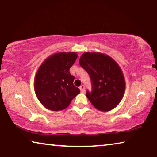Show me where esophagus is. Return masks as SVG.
Here are the masks:
<instances>
[{"instance_id": "1", "label": "esophagus", "mask_w": 157, "mask_h": 157, "mask_svg": "<svg viewBox=\"0 0 157 157\" xmlns=\"http://www.w3.org/2000/svg\"><path fill=\"white\" fill-rule=\"evenodd\" d=\"M79 89H80V91L82 93H84V91H85V87H84V85H82V86H81L80 87H79Z\"/></svg>"}]
</instances>
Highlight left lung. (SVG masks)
Here are the masks:
<instances>
[{
	"label": "left lung",
	"instance_id": "1",
	"mask_svg": "<svg viewBox=\"0 0 157 157\" xmlns=\"http://www.w3.org/2000/svg\"><path fill=\"white\" fill-rule=\"evenodd\" d=\"M79 65L90 75L92 91L86 97L96 109L109 111L116 107L123 99L125 80L120 66L110 56L101 52L83 53Z\"/></svg>",
	"mask_w": 157,
	"mask_h": 157
}]
</instances>
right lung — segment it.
Returning <instances> with one entry per match:
<instances>
[{
	"instance_id": "1",
	"label": "right lung",
	"mask_w": 157,
	"mask_h": 157,
	"mask_svg": "<svg viewBox=\"0 0 157 157\" xmlns=\"http://www.w3.org/2000/svg\"><path fill=\"white\" fill-rule=\"evenodd\" d=\"M78 56L75 52H57L48 57L39 67L34 77V92L47 109H65L80 93L73 84L75 77L69 72Z\"/></svg>"
}]
</instances>
